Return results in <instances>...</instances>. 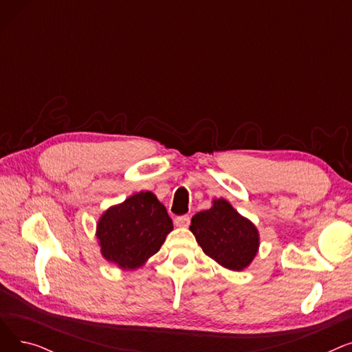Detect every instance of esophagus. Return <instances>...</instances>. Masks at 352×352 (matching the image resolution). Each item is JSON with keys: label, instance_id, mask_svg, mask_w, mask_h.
<instances>
[{"label": "esophagus", "instance_id": "34e87169", "mask_svg": "<svg viewBox=\"0 0 352 352\" xmlns=\"http://www.w3.org/2000/svg\"><path fill=\"white\" fill-rule=\"evenodd\" d=\"M191 223V217L190 215H178L175 218V226L177 227H188Z\"/></svg>", "mask_w": 352, "mask_h": 352}]
</instances>
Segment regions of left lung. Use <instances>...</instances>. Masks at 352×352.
<instances>
[{
  "mask_svg": "<svg viewBox=\"0 0 352 352\" xmlns=\"http://www.w3.org/2000/svg\"><path fill=\"white\" fill-rule=\"evenodd\" d=\"M190 230L202 251L234 271L248 267L260 245L255 226L223 198L215 199L210 210L195 214Z\"/></svg>",
  "mask_w": 352,
  "mask_h": 352,
  "instance_id": "8db88e82",
  "label": "left lung"
}]
</instances>
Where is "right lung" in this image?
Segmentation results:
<instances>
[{
  "label": "right lung",
  "instance_id": "add662e5",
  "mask_svg": "<svg viewBox=\"0 0 352 352\" xmlns=\"http://www.w3.org/2000/svg\"><path fill=\"white\" fill-rule=\"evenodd\" d=\"M173 221L165 207L150 192H138L111 207L98 221L97 238L109 263L134 270L158 252Z\"/></svg>",
  "mask_w": 352,
  "mask_h": 352
}]
</instances>
